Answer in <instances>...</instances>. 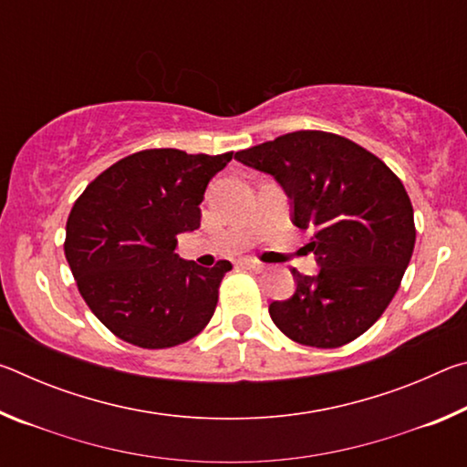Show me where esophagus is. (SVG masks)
Masks as SVG:
<instances>
[{
	"label": "esophagus",
	"instance_id": "obj_1",
	"mask_svg": "<svg viewBox=\"0 0 467 467\" xmlns=\"http://www.w3.org/2000/svg\"><path fill=\"white\" fill-rule=\"evenodd\" d=\"M239 265L244 267V270H251V272H264L265 270V265L262 262H257V259H241Z\"/></svg>",
	"mask_w": 467,
	"mask_h": 467
}]
</instances>
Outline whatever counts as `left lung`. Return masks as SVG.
<instances>
[{"instance_id":"obj_1","label":"left lung","mask_w":467,"mask_h":467,"mask_svg":"<svg viewBox=\"0 0 467 467\" xmlns=\"http://www.w3.org/2000/svg\"><path fill=\"white\" fill-rule=\"evenodd\" d=\"M270 172L292 200V223L311 233L306 249L319 274L296 278L295 295L274 300L284 336L313 348H339L389 306L416 243L412 202L400 177L352 140L303 130L236 152Z\"/></svg>"}]
</instances>
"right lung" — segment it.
Instances as JSON below:
<instances>
[{"instance_id":"1","label":"right lung","mask_w":467,"mask_h":467,"mask_svg":"<svg viewBox=\"0 0 467 467\" xmlns=\"http://www.w3.org/2000/svg\"><path fill=\"white\" fill-rule=\"evenodd\" d=\"M233 161L152 148L110 164L78 197L66 259L86 305L123 342L161 350L208 326L233 264L179 259L177 234L200 228L210 179Z\"/></svg>"}]
</instances>
